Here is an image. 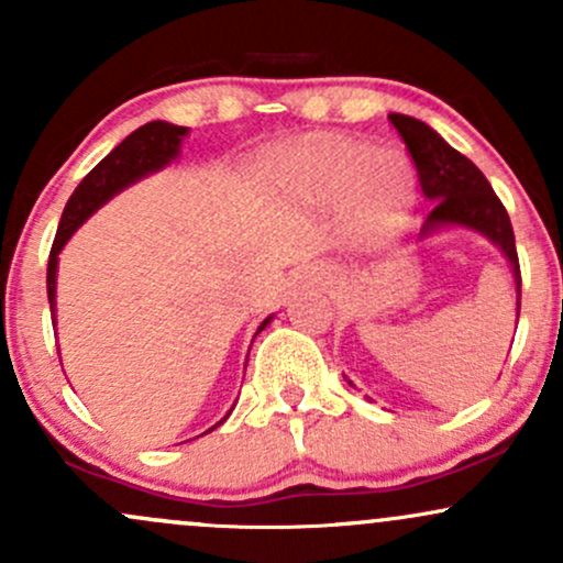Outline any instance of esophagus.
<instances>
[{
    "label": "esophagus",
    "mask_w": 563,
    "mask_h": 563,
    "mask_svg": "<svg viewBox=\"0 0 563 563\" xmlns=\"http://www.w3.org/2000/svg\"><path fill=\"white\" fill-rule=\"evenodd\" d=\"M312 275H314V273H312Z\"/></svg>",
    "instance_id": "esophagus-1"
}]
</instances>
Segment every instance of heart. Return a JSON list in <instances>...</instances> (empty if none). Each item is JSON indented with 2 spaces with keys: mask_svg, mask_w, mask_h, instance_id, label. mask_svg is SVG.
<instances>
[{
  "mask_svg": "<svg viewBox=\"0 0 563 563\" xmlns=\"http://www.w3.org/2000/svg\"><path fill=\"white\" fill-rule=\"evenodd\" d=\"M283 174L301 196L320 203L346 200L367 235H384L402 222L412 200L410 164L397 151L373 153L346 137L307 140L283 156Z\"/></svg>",
  "mask_w": 563,
  "mask_h": 563,
  "instance_id": "obj_1",
  "label": "heart"
}]
</instances>
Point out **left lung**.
Segmentation results:
<instances>
[{
  "instance_id": "obj_1",
  "label": "left lung",
  "mask_w": 563,
  "mask_h": 563,
  "mask_svg": "<svg viewBox=\"0 0 563 563\" xmlns=\"http://www.w3.org/2000/svg\"><path fill=\"white\" fill-rule=\"evenodd\" d=\"M389 121L399 132V137L405 140L407 153L416 164L423 196L434 200L429 217H426L423 235L429 230L442 228V224H463V228L484 232L508 256L510 267H514L516 294H519L516 307L521 309V269L514 228H510L506 206L495 196L493 185L476 169L474 161L450 147L423 121L402 113H391Z\"/></svg>"
}]
</instances>
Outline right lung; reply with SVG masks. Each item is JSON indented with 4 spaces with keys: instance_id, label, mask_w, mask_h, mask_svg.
Instances as JSON below:
<instances>
[{
    "instance_id": "obj_1",
    "label": "right lung",
    "mask_w": 563,
    "mask_h": 563,
    "mask_svg": "<svg viewBox=\"0 0 563 563\" xmlns=\"http://www.w3.org/2000/svg\"><path fill=\"white\" fill-rule=\"evenodd\" d=\"M185 134H187L185 126L166 124V121H151V124L134 129V132L129 134L121 145H115L113 151L108 153V156L102 158L100 164H97L95 169L81 179L79 187L74 190V196L68 198L66 209H63L53 251H49L47 296H49V309H53V318H55L57 254H60V249L66 245L68 238L74 235V230L79 228V224L89 214H95V211L100 209L108 198H113L115 192L124 190L126 185L137 183V179L145 177V174L156 172V169H161V166L169 164V161L179 153V142H183ZM267 322H269V318L262 322L260 331L267 325ZM217 426H211V429H217Z\"/></svg>"
}]
</instances>
